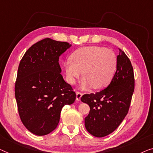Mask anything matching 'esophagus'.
Listing matches in <instances>:
<instances>
[{"label":"esophagus","instance_id":"1","mask_svg":"<svg viewBox=\"0 0 153 153\" xmlns=\"http://www.w3.org/2000/svg\"><path fill=\"white\" fill-rule=\"evenodd\" d=\"M82 93H80V92H77L76 93V100L77 101H79L81 99L82 96Z\"/></svg>","mask_w":153,"mask_h":153}]
</instances>
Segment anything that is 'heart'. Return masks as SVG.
I'll return each mask as SVG.
<instances>
[{"instance_id":"obj_1","label":"heart","mask_w":153,"mask_h":153,"mask_svg":"<svg viewBox=\"0 0 153 153\" xmlns=\"http://www.w3.org/2000/svg\"><path fill=\"white\" fill-rule=\"evenodd\" d=\"M71 60L64 63L68 82L74 84L82 74L85 76L80 83V88L87 89L93 86L101 89L112 80L117 69L115 53L110 49L98 46L79 48L71 55Z\"/></svg>"}]
</instances>
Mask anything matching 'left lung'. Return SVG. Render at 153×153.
<instances>
[{"instance_id":"1","label":"left lung","mask_w":153,"mask_h":153,"mask_svg":"<svg viewBox=\"0 0 153 153\" xmlns=\"http://www.w3.org/2000/svg\"><path fill=\"white\" fill-rule=\"evenodd\" d=\"M117 69L111 83L99 92L85 94L81 101L90 107L84 119L86 129L96 137L115 131L126 117L135 88L133 69L129 58L119 49Z\"/></svg>"}]
</instances>
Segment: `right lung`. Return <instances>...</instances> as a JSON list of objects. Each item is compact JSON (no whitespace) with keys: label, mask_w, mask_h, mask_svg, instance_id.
<instances>
[{"label":"right lung","mask_w":153,"mask_h":153,"mask_svg":"<svg viewBox=\"0 0 153 153\" xmlns=\"http://www.w3.org/2000/svg\"><path fill=\"white\" fill-rule=\"evenodd\" d=\"M71 46L45 38L33 45L20 60L15 97L22 124L34 135H46L56 129L63 106L76 100L59 65V57Z\"/></svg>","instance_id":"1"}]
</instances>
